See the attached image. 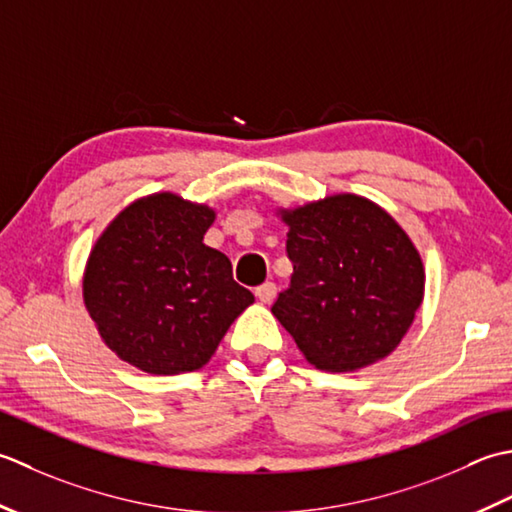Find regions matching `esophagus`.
<instances>
[{
    "label": "esophagus",
    "mask_w": 512,
    "mask_h": 512,
    "mask_svg": "<svg viewBox=\"0 0 512 512\" xmlns=\"http://www.w3.org/2000/svg\"><path fill=\"white\" fill-rule=\"evenodd\" d=\"M256 298L263 302V305H269L271 300L276 298V285L274 283H265V285H260V287H256Z\"/></svg>",
    "instance_id": "esophagus-1"
}]
</instances>
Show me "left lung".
I'll use <instances>...</instances> for the list:
<instances>
[{
  "mask_svg": "<svg viewBox=\"0 0 512 512\" xmlns=\"http://www.w3.org/2000/svg\"><path fill=\"white\" fill-rule=\"evenodd\" d=\"M294 263L271 314L320 371L347 373L398 349L424 300V263L411 236L378 203L331 194L278 207Z\"/></svg>",
  "mask_w": 512,
  "mask_h": 512,
  "instance_id": "8db88e82",
  "label": "left lung"
}]
</instances>
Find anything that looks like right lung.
I'll return each mask as SVG.
<instances>
[{
  "label": "right lung",
  "instance_id": "obj_1",
  "mask_svg": "<svg viewBox=\"0 0 512 512\" xmlns=\"http://www.w3.org/2000/svg\"><path fill=\"white\" fill-rule=\"evenodd\" d=\"M214 221V207L156 192L125 205L103 229L81 294L117 358L152 375L196 371L252 305L229 258L203 243Z\"/></svg>",
  "mask_w": 512,
  "mask_h": 512
}]
</instances>
